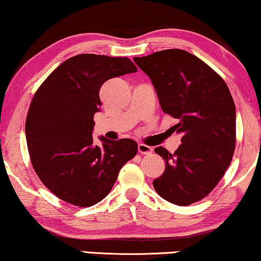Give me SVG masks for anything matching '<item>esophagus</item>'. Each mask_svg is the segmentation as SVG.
<instances>
[{"label":"esophagus","mask_w":261,"mask_h":261,"mask_svg":"<svg viewBox=\"0 0 261 261\" xmlns=\"http://www.w3.org/2000/svg\"><path fill=\"white\" fill-rule=\"evenodd\" d=\"M138 151L139 153L142 154H149L152 152V147L149 146V145H145V144H138Z\"/></svg>","instance_id":"1"}]
</instances>
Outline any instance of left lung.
<instances>
[{"label":"left lung","mask_w":261,"mask_h":261,"mask_svg":"<svg viewBox=\"0 0 261 261\" xmlns=\"http://www.w3.org/2000/svg\"><path fill=\"white\" fill-rule=\"evenodd\" d=\"M134 61L150 77L162 110L178 119L173 130L181 135L173 154L163 146L154 149L165 171L153 188L172 204L196 203L216 188L234 152L230 90L215 70L185 50H162Z\"/></svg>","instance_id":"left-lung-1"}]
</instances>
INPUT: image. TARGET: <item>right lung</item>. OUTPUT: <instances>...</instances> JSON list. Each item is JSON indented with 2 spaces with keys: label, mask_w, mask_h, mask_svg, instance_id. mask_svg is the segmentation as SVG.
Returning <instances> with one entry per match:
<instances>
[{
  "label": "right lung",
  "mask_w": 261,
  "mask_h": 261,
  "mask_svg": "<svg viewBox=\"0 0 261 261\" xmlns=\"http://www.w3.org/2000/svg\"><path fill=\"white\" fill-rule=\"evenodd\" d=\"M137 71L126 57L81 54L64 61L37 89L25 120L35 172L60 199L89 207L111 191L118 173L137 153L129 138L93 143V115L104 82Z\"/></svg>",
  "instance_id": "right-lung-1"
}]
</instances>
